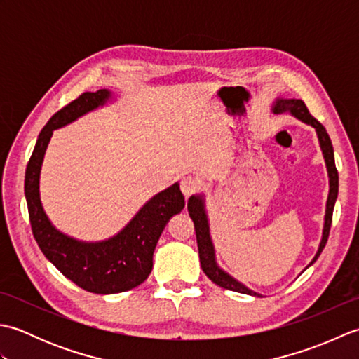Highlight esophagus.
I'll return each mask as SVG.
<instances>
[{"instance_id":"1","label":"esophagus","mask_w":359,"mask_h":359,"mask_svg":"<svg viewBox=\"0 0 359 359\" xmlns=\"http://www.w3.org/2000/svg\"><path fill=\"white\" fill-rule=\"evenodd\" d=\"M180 189L185 194V197H189L199 189V180L191 177V175H187V177L180 180Z\"/></svg>"}]
</instances>
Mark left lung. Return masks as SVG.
I'll return each mask as SVG.
<instances>
[{
	"label": "left lung",
	"mask_w": 359,
	"mask_h": 359,
	"mask_svg": "<svg viewBox=\"0 0 359 359\" xmlns=\"http://www.w3.org/2000/svg\"><path fill=\"white\" fill-rule=\"evenodd\" d=\"M273 111L276 112V114L284 112V111H290L294 117H297L299 120L306 121V123L316 128V133H318V137H319V143H321L323 154H324L325 163H327V170H329L330 191H329V199H327L324 233H323V241H321V243H319L318 253L313 257V261H311V264H313L316 259L319 257V255L323 253V250H324L325 243H327V239H329L330 226H332V217H333V207H334V202H337V197H338V170H337V166H334V156H333L332 140H330L329 134H327L325 128L321 123H319V121L313 116H311V114L307 109L306 103H304L302 100H294V98H292V100H278L276 104H274ZM188 211H189V216H191L193 222H194L197 248H199V259H201V266H202L203 273L207 274V276L219 287L226 288V290H231V292L243 293V294L259 296L257 293L248 290L245 285H242L241 282L233 279L230 274L224 273L216 265L215 250H212V243H211L210 233H208L207 216H205L203 203H202V201L199 199V197H194V196L189 197Z\"/></svg>",
	"instance_id": "1"
}]
</instances>
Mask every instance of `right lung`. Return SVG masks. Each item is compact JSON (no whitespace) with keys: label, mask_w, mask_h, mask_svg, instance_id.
I'll use <instances>...</instances> for the list:
<instances>
[{"label":"right lung","mask_w":359,"mask_h":359,"mask_svg":"<svg viewBox=\"0 0 359 359\" xmlns=\"http://www.w3.org/2000/svg\"><path fill=\"white\" fill-rule=\"evenodd\" d=\"M108 97L106 89L83 93L53 114L38 135L25 179L30 226L38 247L67 279L95 294L120 293L140 285L152 270V255L166 222L185 207V197L175 184L152 197L116 238L100 243L74 241L50 225L40 202L38 179L52 131L103 104Z\"/></svg>","instance_id":"right-lung-1"}]
</instances>
